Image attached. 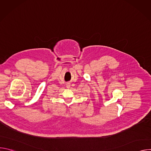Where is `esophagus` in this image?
<instances>
[{
    "instance_id": "1",
    "label": "esophagus",
    "mask_w": 151,
    "mask_h": 151,
    "mask_svg": "<svg viewBox=\"0 0 151 151\" xmlns=\"http://www.w3.org/2000/svg\"><path fill=\"white\" fill-rule=\"evenodd\" d=\"M70 84L69 83H67V84H66V88H70Z\"/></svg>"
}]
</instances>
